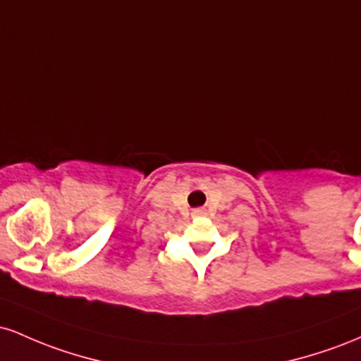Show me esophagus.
<instances>
[{
    "label": "esophagus",
    "mask_w": 361,
    "mask_h": 361,
    "mask_svg": "<svg viewBox=\"0 0 361 361\" xmlns=\"http://www.w3.org/2000/svg\"><path fill=\"white\" fill-rule=\"evenodd\" d=\"M193 215L195 217H202V215H205V209H195Z\"/></svg>",
    "instance_id": "esophagus-1"
}]
</instances>
